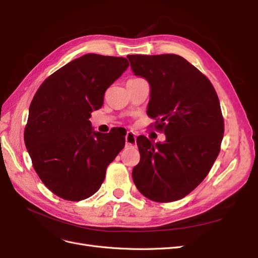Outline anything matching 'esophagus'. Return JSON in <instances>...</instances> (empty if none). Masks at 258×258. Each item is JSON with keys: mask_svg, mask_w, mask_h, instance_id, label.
<instances>
[{"mask_svg": "<svg viewBox=\"0 0 258 258\" xmlns=\"http://www.w3.org/2000/svg\"><path fill=\"white\" fill-rule=\"evenodd\" d=\"M125 145L135 146L136 145V135L133 132H127L125 135Z\"/></svg>", "mask_w": 258, "mask_h": 258, "instance_id": "obj_1", "label": "esophagus"}]
</instances>
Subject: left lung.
Listing matches in <instances>:
<instances>
[{
	"mask_svg": "<svg viewBox=\"0 0 258 258\" xmlns=\"http://www.w3.org/2000/svg\"><path fill=\"white\" fill-rule=\"evenodd\" d=\"M127 58L133 72L151 85L148 116L166 135L165 144L136 139L140 161L133 180L151 201H177L203 182L219 155L224 133L220 102L211 81L182 56Z\"/></svg>",
	"mask_w": 258,
	"mask_h": 258,
	"instance_id": "obj_1",
	"label": "left lung"
}]
</instances>
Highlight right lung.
Instances as JSON below:
<instances>
[{
    "label": "right lung",
    "mask_w": 258,
    "mask_h": 258,
    "mask_svg": "<svg viewBox=\"0 0 258 258\" xmlns=\"http://www.w3.org/2000/svg\"><path fill=\"white\" fill-rule=\"evenodd\" d=\"M124 57L86 54L55 71L32 100L24 142L45 187L67 201L94 195L125 145V130L93 132L88 120L127 69Z\"/></svg>",
    "instance_id": "add662e5"
}]
</instances>
